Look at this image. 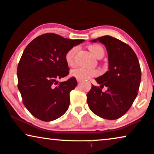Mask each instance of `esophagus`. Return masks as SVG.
Returning a JSON list of instances; mask_svg holds the SVG:
<instances>
[{
    "label": "esophagus",
    "instance_id": "1",
    "mask_svg": "<svg viewBox=\"0 0 154 154\" xmlns=\"http://www.w3.org/2000/svg\"><path fill=\"white\" fill-rule=\"evenodd\" d=\"M77 82H78V83H80L82 80H80V79H77Z\"/></svg>",
    "mask_w": 154,
    "mask_h": 154
}]
</instances>
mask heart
<instances>
[{
    "instance_id": "b5f03b06",
    "label": "heart",
    "mask_w": 154,
    "mask_h": 154,
    "mask_svg": "<svg viewBox=\"0 0 154 154\" xmlns=\"http://www.w3.org/2000/svg\"><path fill=\"white\" fill-rule=\"evenodd\" d=\"M89 49L96 57H98L101 54H104V50L102 47L98 45H93L89 47ZM77 48L74 47L71 48L65 54L66 63L68 65L72 66L75 63V56L77 52ZM71 75L75 78L85 80V79H89L91 77H95L99 75V71L96 69H88V68L84 67H77L71 71Z\"/></svg>"
}]
</instances>
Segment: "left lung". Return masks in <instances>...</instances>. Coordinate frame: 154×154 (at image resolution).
<instances>
[{
	"label": "left lung",
	"instance_id": "8db88e82",
	"mask_svg": "<svg viewBox=\"0 0 154 154\" xmlns=\"http://www.w3.org/2000/svg\"><path fill=\"white\" fill-rule=\"evenodd\" d=\"M97 41L104 44L107 50L109 70L95 79L100 87L91 85L87 102L96 115L106 119H116L129 109L137 96L141 68L137 54L127 44L109 35L91 40ZM104 86L108 89L103 93L101 89Z\"/></svg>",
	"mask_w": 154,
	"mask_h": 154
}]
</instances>
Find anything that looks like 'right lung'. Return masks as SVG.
Returning <instances> with one entry per match:
<instances>
[{
    "label": "right lung",
    "instance_id": "obj_1",
    "mask_svg": "<svg viewBox=\"0 0 154 154\" xmlns=\"http://www.w3.org/2000/svg\"><path fill=\"white\" fill-rule=\"evenodd\" d=\"M84 41L46 33L25 48L17 65V87L25 106L35 117L51 122L67 112L77 79L71 77L58 85L57 79L69 74L66 53Z\"/></svg>",
    "mask_w": 154,
    "mask_h": 154
}]
</instances>
